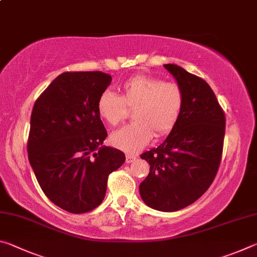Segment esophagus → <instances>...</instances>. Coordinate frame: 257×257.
Masks as SVG:
<instances>
[{"label":"esophagus","mask_w":257,"mask_h":257,"mask_svg":"<svg viewBox=\"0 0 257 257\" xmlns=\"http://www.w3.org/2000/svg\"><path fill=\"white\" fill-rule=\"evenodd\" d=\"M136 160V156H134V155H127L125 156V162L127 163H132V162H134V161Z\"/></svg>","instance_id":"esophagus-1"}]
</instances>
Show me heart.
Instances as JSON below:
<instances>
[{
  "instance_id": "1",
  "label": "heart",
  "mask_w": 257,
  "mask_h": 257,
  "mask_svg": "<svg viewBox=\"0 0 257 257\" xmlns=\"http://www.w3.org/2000/svg\"><path fill=\"white\" fill-rule=\"evenodd\" d=\"M182 92L173 82L139 75L121 86V95L104 90L97 101V112L106 123L119 124L127 118L128 108H135L134 123L116 129L110 135L115 149L136 153L156 136L170 133L181 113Z\"/></svg>"
}]
</instances>
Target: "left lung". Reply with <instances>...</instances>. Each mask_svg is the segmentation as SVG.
<instances>
[{"instance_id":"obj_1","label":"left lung","mask_w":257,"mask_h":257,"mask_svg":"<svg viewBox=\"0 0 257 257\" xmlns=\"http://www.w3.org/2000/svg\"><path fill=\"white\" fill-rule=\"evenodd\" d=\"M184 97L181 113L168 137L141 155L150 173L139 185L147 206L181 210L202 196L214 180L222 155L225 116L205 80L177 64H164Z\"/></svg>"}]
</instances>
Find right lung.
<instances>
[{
	"label": "right lung",
	"mask_w": 257,
	"mask_h": 257,
	"mask_svg": "<svg viewBox=\"0 0 257 257\" xmlns=\"http://www.w3.org/2000/svg\"><path fill=\"white\" fill-rule=\"evenodd\" d=\"M111 80L101 71L63 72L33 107L29 163L47 198L70 213L97 207L108 175L125 160L121 151L103 145L107 133L97 101Z\"/></svg>",
	"instance_id": "1"
}]
</instances>
